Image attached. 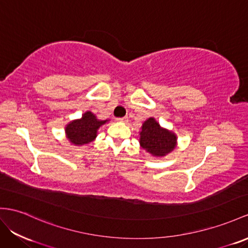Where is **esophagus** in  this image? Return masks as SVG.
I'll return each instance as SVG.
<instances>
[{"label":"esophagus","mask_w":248,"mask_h":248,"mask_svg":"<svg viewBox=\"0 0 248 248\" xmlns=\"http://www.w3.org/2000/svg\"><path fill=\"white\" fill-rule=\"evenodd\" d=\"M117 120V122H119V123H124V124H126V123H128V117H122V118H117L116 119Z\"/></svg>","instance_id":"1"}]
</instances>
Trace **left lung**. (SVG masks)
<instances>
[{"mask_svg": "<svg viewBox=\"0 0 248 248\" xmlns=\"http://www.w3.org/2000/svg\"><path fill=\"white\" fill-rule=\"evenodd\" d=\"M140 147L156 158L172 153L177 147V135L173 131L163 128L154 117L148 118L139 132Z\"/></svg>", "mask_w": 248, "mask_h": 248, "instance_id": "obj_1", "label": "left lung"}]
</instances>
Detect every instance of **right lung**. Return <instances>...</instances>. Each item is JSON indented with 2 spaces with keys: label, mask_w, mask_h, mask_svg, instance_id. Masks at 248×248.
Listing matches in <instances>:
<instances>
[{
  "label": "right lung",
  "mask_w": 248,
  "mask_h": 248,
  "mask_svg": "<svg viewBox=\"0 0 248 248\" xmlns=\"http://www.w3.org/2000/svg\"><path fill=\"white\" fill-rule=\"evenodd\" d=\"M110 119L101 120L91 111H86L78 119L71 120L65 126V134L70 143L75 147L89 144L97 137V131Z\"/></svg>",
  "instance_id": "1"
}]
</instances>
